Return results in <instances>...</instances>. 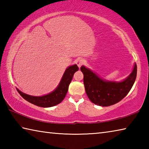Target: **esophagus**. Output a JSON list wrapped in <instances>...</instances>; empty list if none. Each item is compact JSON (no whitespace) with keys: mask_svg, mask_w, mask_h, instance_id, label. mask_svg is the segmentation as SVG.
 Listing matches in <instances>:
<instances>
[{"mask_svg":"<svg viewBox=\"0 0 149 149\" xmlns=\"http://www.w3.org/2000/svg\"><path fill=\"white\" fill-rule=\"evenodd\" d=\"M84 62H85V61H84V59L79 58V59H77V60L76 61V64L77 65V66L80 68L81 66V65L84 64Z\"/></svg>","mask_w":149,"mask_h":149,"instance_id":"34e87169","label":"esophagus"}]
</instances>
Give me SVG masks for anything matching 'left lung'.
<instances>
[{"mask_svg":"<svg viewBox=\"0 0 149 149\" xmlns=\"http://www.w3.org/2000/svg\"><path fill=\"white\" fill-rule=\"evenodd\" d=\"M84 74L85 92L94 104L108 107L120 102L128 94L137 77V65L126 79L120 82L105 81L84 65L81 67Z\"/></svg>","mask_w":149,"mask_h":149,"instance_id":"obj_1","label":"left lung"}]
</instances>
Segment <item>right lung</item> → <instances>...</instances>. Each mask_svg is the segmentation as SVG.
Listing matches in <instances>:
<instances>
[{"label":"right lung","mask_w":149,"mask_h":149,"mask_svg":"<svg viewBox=\"0 0 149 149\" xmlns=\"http://www.w3.org/2000/svg\"><path fill=\"white\" fill-rule=\"evenodd\" d=\"M78 70H79V68L76 64L70 65L68 68L65 70L56 89L48 95L41 96V97H35V96L25 94L17 89V91L25 100L31 104L43 108L54 107L55 105L58 104L64 100L74 74L75 72L78 71Z\"/></svg>","instance_id":"obj_1"}]
</instances>
